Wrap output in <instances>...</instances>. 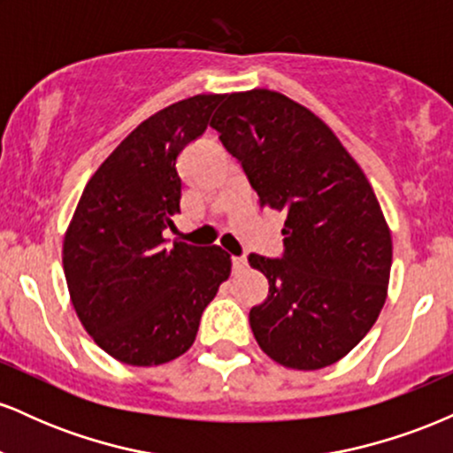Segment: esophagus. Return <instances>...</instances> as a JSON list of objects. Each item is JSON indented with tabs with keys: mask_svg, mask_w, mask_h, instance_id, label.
<instances>
[{
	"mask_svg": "<svg viewBox=\"0 0 453 453\" xmlns=\"http://www.w3.org/2000/svg\"><path fill=\"white\" fill-rule=\"evenodd\" d=\"M232 268H234V273H241V270L247 268V259H244V257H232Z\"/></svg>",
	"mask_w": 453,
	"mask_h": 453,
	"instance_id": "esophagus-1",
	"label": "esophagus"
}]
</instances>
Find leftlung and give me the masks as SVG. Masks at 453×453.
Instances as JSON below:
<instances>
[{
    "label": "left lung",
    "instance_id": "1",
    "mask_svg": "<svg viewBox=\"0 0 453 453\" xmlns=\"http://www.w3.org/2000/svg\"><path fill=\"white\" fill-rule=\"evenodd\" d=\"M211 127L259 206L285 217L283 256H249L270 285L249 313L257 345L296 371L339 362L388 296L392 234L375 191L334 132L283 93H230Z\"/></svg>",
    "mask_w": 453,
    "mask_h": 453
}]
</instances>
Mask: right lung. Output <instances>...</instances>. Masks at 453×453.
Segmentation results:
<instances>
[{"instance_id":"obj_1","label":"right lung","mask_w":453,"mask_h":453,"mask_svg":"<svg viewBox=\"0 0 453 453\" xmlns=\"http://www.w3.org/2000/svg\"><path fill=\"white\" fill-rule=\"evenodd\" d=\"M221 100L187 97L140 123L91 176L65 232L64 273L78 319L129 366L183 356L230 277L221 247H168L164 238L180 212L176 161L206 132Z\"/></svg>"}]
</instances>
